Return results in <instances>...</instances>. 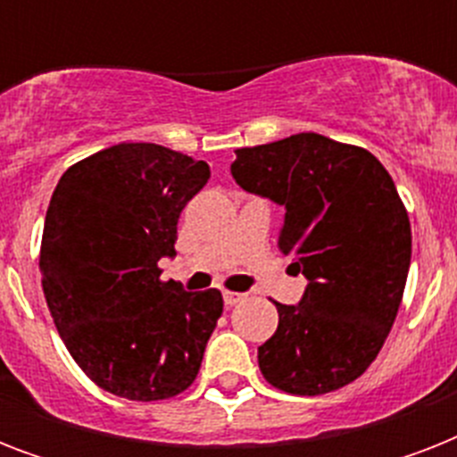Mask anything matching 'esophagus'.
Instances as JSON below:
<instances>
[{"label": "esophagus", "instance_id": "obj_1", "mask_svg": "<svg viewBox=\"0 0 457 457\" xmlns=\"http://www.w3.org/2000/svg\"><path fill=\"white\" fill-rule=\"evenodd\" d=\"M222 301H225V305H237L239 301H244V294L228 292V289H225V292H222Z\"/></svg>", "mask_w": 457, "mask_h": 457}]
</instances>
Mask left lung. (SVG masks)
I'll return each mask as SVG.
<instances>
[{
  "mask_svg": "<svg viewBox=\"0 0 457 457\" xmlns=\"http://www.w3.org/2000/svg\"><path fill=\"white\" fill-rule=\"evenodd\" d=\"M235 154L237 185L285 206L279 251L308 279L299 305L275 303L258 368L296 396L341 389L375 361L403 299L412 237L396 185L368 149L315 132Z\"/></svg>",
  "mask_w": 457,
  "mask_h": 457,
  "instance_id": "8db88e82",
  "label": "left lung"
}]
</instances>
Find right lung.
I'll return each mask as SVG.
<instances>
[{
    "label": "right lung",
    "mask_w": 457,
    "mask_h": 457,
    "mask_svg": "<svg viewBox=\"0 0 457 457\" xmlns=\"http://www.w3.org/2000/svg\"><path fill=\"white\" fill-rule=\"evenodd\" d=\"M206 161L125 142L61 175L46 208L39 272L54 325L85 375L113 396L163 401L199 375L222 294L161 279Z\"/></svg>",
    "instance_id": "right-lung-1"
}]
</instances>
